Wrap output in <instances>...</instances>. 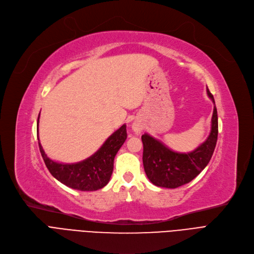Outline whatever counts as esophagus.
Returning <instances> with one entry per match:
<instances>
[{
	"instance_id": "obj_1",
	"label": "esophagus",
	"mask_w": 254,
	"mask_h": 254,
	"mask_svg": "<svg viewBox=\"0 0 254 254\" xmlns=\"http://www.w3.org/2000/svg\"><path fill=\"white\" fill-rule=\"evenodd\" d=\"M132 129H133V131L135 132V133H139V132L142 129V127L138 123H133V124H132Z\"/></svg>"
}]
</instances>
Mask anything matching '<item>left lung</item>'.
Returning a JSON list of instances; mask_svg holds the SVG:
<instances>
[{
	"label": "left lung",
	"mask_w": 254,
	"mask_h": 254,
	"mask_svg": "<svg viewBox=\"0 0 254 254\" xmlns=\"http://www.w3.org/2000/svg\"><path fill=\"white\" fill-rule=\"evenodd\" d=\"M208 96L215 104L213 95L207 88ZM218 136V117L214 106L212 127L208 138L189 153H178L168 149L163 142L144 133L142 163L151 182L164 188H177L189 183L206 167L214 153Z\"/></svg>",
	"instance_id": "1"
}]
</instances>
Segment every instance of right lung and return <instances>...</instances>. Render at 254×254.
I'll use <instances>...</instances> for the list:
<instances>
[{"label":"right lung","instance_id":"1","mask_svg":"<svg viewBox=\"0 0 254 254\" xmlns=\"http://www.w3.org/2000/svg\"><path fill=\"white\" fill-rule=\"evenodd\" d=\"M37 124H39V117ZM126 138V125H123L115 131L101 148L89 158L70 164L59 163L50 159L43 151L41 143H38L44 163L53 177L72 189L95 191L103 188L110 182L114 170L115 156L123 146Z\"/></svg>","mask_w":254,"mask_h":254}]
</instances>
